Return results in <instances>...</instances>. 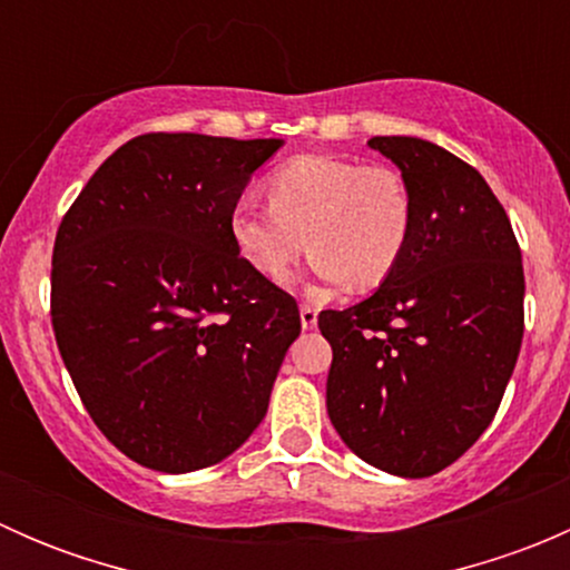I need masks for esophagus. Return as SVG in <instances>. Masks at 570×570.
<instances>
[{
  "label": "esophagus",
  "instance_id": "esophagus-1",
  "mask_svg": "<svg viewBox=\"0 0 570 570\" xmlns=\"http://www.w3.org/2000/svg\"><path fill=\"white\" fill-rule=\"evenodd\" d=\"M301 325L306 327V331L317 327V308L308 306V303H303V306H301Z\"/></svg>",
  "mask_w": 570,
  "mask_h": 570
}]
</instances>
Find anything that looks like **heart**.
<instances>
[{"label":"heart","mask_w":570,"mask_h":570,"mask_svg":"<svg viewBox=\"0 0 570 570\" xmlns=\"http://www.w3.org/2000/svg\"><path fill=\"white\" fill-rule=\"evenodd\" d=\"M267 198H243L228 220L234 248L267 278H284L308 248L317 278L372 289L405 256L413 200L400 170L306 154L267 178Z\"/></svg>","instance_id":"heart-1"}]
</instances>
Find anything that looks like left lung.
Instances as JSON below:
<instances>
[{"instance_id":"8db88e82","label":"left lung","mask_w":570,"mask_h":570,"mask_svg":"<svg viewBox=\"0 0 570 570\" xmlns=\"http://www.w3.org/2000/svg\"><path fill=\"white\" fill-rule=\"evenodd\" d=\"M411 189L402 262L366 301L322 312L327 416L375 469L430 476L485 433L524 336V267L485 178L419 137H372Z\"/></svg>"}]
</instances>
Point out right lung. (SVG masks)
<instances>
[{
    "instance_id": "right-lung-1",
    "label": "right lung",
    "mask_w": 570,
    "mask_h": 570,
    "mask_svg": "<svg viewBox=\"0 0 570 570\" xmlns=\"http://www.w3.org/2000/svg\"><path fill=\"white\" fill-rule=\"evenodd\" d=\"M284 140L178 131L124 142L62 217L51 325L96 428L165 474L250 439L289 344L295 297L234 248L228 220Z\"/></svg>"
}]
</instances>
